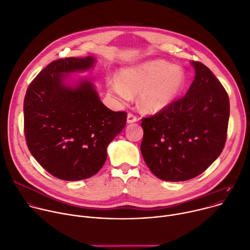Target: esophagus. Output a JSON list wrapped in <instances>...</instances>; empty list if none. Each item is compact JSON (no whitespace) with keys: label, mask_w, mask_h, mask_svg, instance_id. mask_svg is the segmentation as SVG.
I'll list each match as a JSON object with an SVG mask.
<instances>
[{"label":"esophagus","mask_w":250,"mask_h":250,"mask_svg":"<svg viewBox=\"0 0 250 250\" xmlns=\"http://www.w3.org/2000/svg\"><path fill=\"white\" fill-rule=\"evenodd\" d=\"M137 121H138L137 116H134L133 113H131V112L127 113V119H126L127 124H131V123H134V122H137Z\"/></svg>","instance_id":"34e87169"}]
</instances>
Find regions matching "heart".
Masks as SVG:
<instances>
[{
	"instance_id": "obj_1",
	"label": "heart",
	"mask_w": 250,
	"mask_h": 250,
	"mask_svg": "<svg viewBox=\"0 0 250 250\" xmlns=\"http://www.w3.org/2000/svg\"><path fill=\"white\" fill-rule=\"evenodd\" d=\"M108 89L122 102L139 96V106L146 113H155L174 103L187 84L183 67L157 60L127 67L119 79L106 81Z\"/></svg>"
}]
</instances>
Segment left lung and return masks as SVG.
I'll return each mask as SVG.
<instances>
[{"label": "left lung", "mask_w": 250, "mask_h": 250, "mask_svg": "<svg viewBox=\"0 0 250 250\" xmlns=\"http://www.w3.org/2000/svg\"><path fill=\"white\" fill-rule=\"evenodd\" d=\"M191 64L195 77L187 95L142 119L143 157L150 171L167 181H185L202 173L226 141L229 95L207 65L195 61Z\"/></svg>", "instance_id": "obj_1"}]
</instances>
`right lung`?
Masks as SVG:
<instances>
[{"label":"right lung","instance_id":"obj_1","mask_svg":"<svg viewBox=\"0 0 250 250\" xmlns=\"http://www.w3.org/2000/svg\"><path fill=\"white\" fill-rule=\"evenodd\" d=\"M94 57L52 62L30 83L24 101L27 146L36 161L62 180L95 175L106 160L109 143L124 129L125 111H113L100 100L94 83H65L67 74L92 69Z\"/></svg>","mask_w":250,"mask_h":250}]
</instances>
